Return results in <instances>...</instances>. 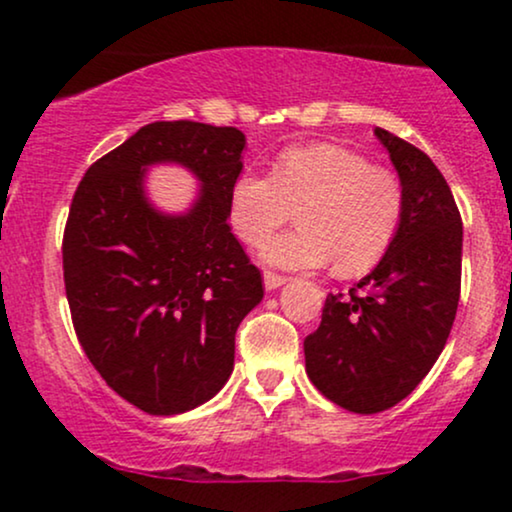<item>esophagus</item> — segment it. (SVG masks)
<instances>
[{"mask_svg":"<svg viewBox=\"0 0 512 512\" xmlns=\"http://www.w3.org/2000/svg\"><path fill=\"white\" fill-rule=\"evenodd\" d=\"M286 281H289V276H281V274H274V272H264V289H267V291L279 289V286H284Z\"/></svg>","mask_w":512,"mask_h":512,"instance_id":"obj_1","label":"esophagus"}]
</instances>
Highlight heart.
<instances>
[{"label":"heart","instance_id":"b5f03b06","mask_svg":"<svg viewBox=\"0 0 512 512\" xmlns=\"http://www.w3.org/2000/svg\"><path fill=\"white\" fill-rule=\"evenodd\" d=\"M302 226L264 248V260L313 269L334 260L339 274L373 269L395 243L404 219V190L392 170L339 144L286 146L272 173H243L233 182L228 216L243 243H266L292 218Z\"/></svg>","mask_w":512,"mask_h":512}]
</instances>
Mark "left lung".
Instances as JSON below:
<instances>
[{
	"label": "left lung",
	"mask_w": 512,
	"mask_h": 512,
	"mask_svg": "<svg viewBox=\"0 0 512 512\" xmlns=\"http://www.w3.org/2000/svg\"><path fill=\"white\" fill-rule=\"evenodd\" d=\"M404 190V219L378 267L330 293L303 342L305 370L330 402L354 414L395 407L438 361L455 322L462 281V219L436 163L375 129Z\"/></svg>",
	"instance_id": "1"
}]
</instances>
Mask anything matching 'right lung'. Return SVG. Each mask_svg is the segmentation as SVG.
Instances as JSON below:
<instances>
[{"mask_svg": "<svg viewBox=\"0 0 512 512\" xmlns=\"http://www.w3.org/2000/svg\"><path fill=\"white\" fill-rule=\"evenodd\" d=\"M243 146L236 127L151 122L74 192L62 238L74 332L108 387L146 414L214 397L233 370L238 325L264 296L228 223ZM166 160L203 180L185 217L158 215L143 197V168Z\"/></svg>", "mask_w": 512, "mask_h": 512, "instance_id": "obj_1", "label": "right lung"}]
</instances>
